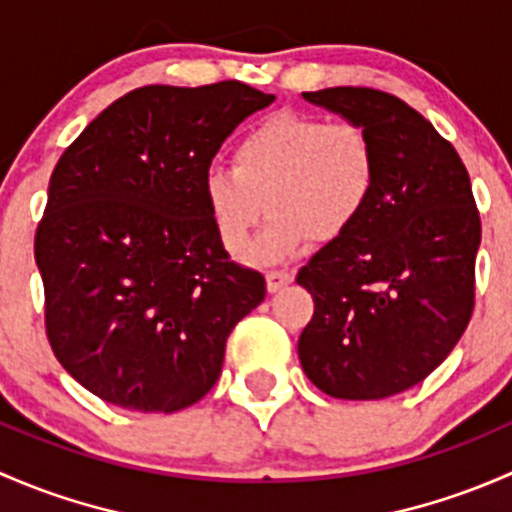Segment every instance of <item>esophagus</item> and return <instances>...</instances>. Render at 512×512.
<instances>
[{"label": "esophagus", "instance_id": "obj_1", "mask_svg": "<svg viewBox=\"0 0 512 512\" xmlns=\"http://www.w3.org/2000/svg\"><path fill=\"white\" fill-rule=\"evenodd\" d=\"M291 281H293V271H268L266 273V286L271 293L281 291V288L288 286Z\"/></svg>", "mask_w": 512, "mask_h": 512}]
</instances>
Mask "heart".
Masks as SVG:
<instances>
[{"mask_svg": "<svg viewBox=\"0 0 512 512\" xmlns=\"http://www.w3.org/2000/svg\"><path fill=\"white\" fill-rule=\"evenodd\" d=\"M377 189V150L362 125L283 110L256 123L234 147V165L212 162L202 197L219 241L241 254L263 212H273L251 261L298 254L308 241L350 234Z\"/></svg>", "mask_w": 512, "mask_h": 512, "instance_id": "b5f03b06", "label": "heart"}]
</instances>
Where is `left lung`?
Returning a JSON list of instances; mask_svg holds the SVG:
<instances>
[{
  "mask_svg": "<svg viewBox=\"0 0 512 512\" xmlns=\"http://www.w3.org/2000/svg\"><path fill=\"white\" fill-rule=\"evenodd\" d=\"M303 98L370 133L377 189L355 229L298 271L315 303L300 365L335 399L392 397L429 377L471 320L481 246L471 177L397 96L340 86Z\"/></svg>",
  "mask_w": 512,
  "mask_h": 512,
  "instance_id": "1",
  "label": "left lung"
}]
</instances>
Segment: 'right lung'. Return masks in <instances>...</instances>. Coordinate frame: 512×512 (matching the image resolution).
Instances as JSON below:
<instances>
[{
  "mask_svg": "<svg viewBox=\"0 0 512 512\" xmlns=\"http://www.w3.org/2000/svg\"><path fill=\"white\" fill-rule=\"evenodd\" d=\"M273 98L241 81L135 88L56 162L34 239L46 337L103 402L172 414L217 384L226 337L266 281L226 254L202 177Z\"/></svg>",
  "mask_w": 512,
  "mask_h": 512,
  "instance_id": "right-lung-1",
  "label": "right lung"
}]
</instances>
